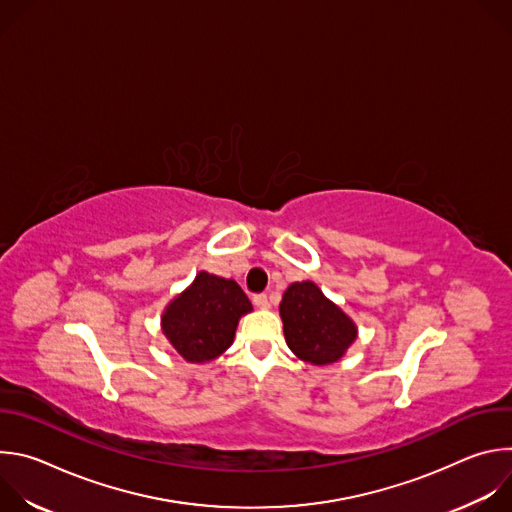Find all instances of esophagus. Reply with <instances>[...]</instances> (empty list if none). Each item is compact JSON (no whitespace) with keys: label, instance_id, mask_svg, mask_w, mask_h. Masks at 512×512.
<instances>
[{"label":"esophagus","instance_id":"1","mask_svg":"<svg viewBox=\"0 0 512 512\" xmlns=\"http://www.w3.org/2000/svg\"><path fill=\"white\" fill-rule=\"evenodd\" d=\"M253 304H255L257 308H261V310H267V308H269V300H267V296H265V294H257V296H253Z\"/></svg>","mask_w":512,"mask_h":512}]
</instances>
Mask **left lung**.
I'll use <instances>...</instances> for the list:
<instances>
[{
	"label": "left lung",
	"instance_id": "left-lung-1",
	"mask_svg": "<svg viewBox=\"0 0 512 512\" xmlns=\"http://www.w3.org/2000/svg\"><path fill=\"white\" fill-rule=\"evenodd\" d=\"M279 314L291 352L320 367L340 360L356 340L354 322L314 281L291 283L279 304Z\"/></svg>",
	"mask_w": 512,
	"mask_h": 512
}]
</instances>
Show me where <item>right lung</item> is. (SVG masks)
<instances>
[{
  "instance_id": "right-lung-1",
  "label": "right lung",
  "mask_w": 512,
  "mask_h": 512,
  "mask_svg": "<svg viewBox=\"0 0 512 512\" xmlns=\"http://www.w3.org/2000/svg\"><path fill=\"white\" fill-rule=\"evenodd\" d=\"M253 310L237 281L200 271L162 314V332L188 362L221 356L235 338L239 318Z\"/></svg>"
}]
</instances>
